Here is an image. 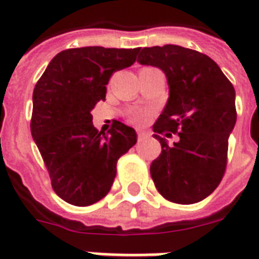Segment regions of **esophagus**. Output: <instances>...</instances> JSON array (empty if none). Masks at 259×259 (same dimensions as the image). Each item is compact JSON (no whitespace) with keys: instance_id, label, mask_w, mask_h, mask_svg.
I'll use <instances>...</instances> for the list:
<instances>
[{"instance_id":"esophagus-1","label":"esophagus","mask_w":259,"mask_h":259,"mask_svg":"<svg viewBox=\"0 0 259 259\" xmlns=\"http://www.w3.org/2000/svg\"><path fill=\"white\" fill-rule=\"evenodd\" d=\"M145 138H148V133H145V131H138V141H144Z\"/></svg>"}]
</instances>
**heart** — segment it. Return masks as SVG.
I'll use <instances>...</instances> for the list:
<instances>
[{"label": "heart", "mask_w": 259, "mask_h": 259, "mask_svg": "<svg viewBox=\"0 0 259 259\" xmlns=\"http://www.w3.org/2000/svg\"><path fill=\"white\" fill-rule=\"evenodd\" d=\"M144 118H145V114L144 113H135V114L133 115V117H131V120L134 121V122H142V121H144Z\"/></svg>", "instance_id": "heart-1"}]
</instances>
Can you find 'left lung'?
<instances>
[{
  "mask_svg": "<svg viewBox=\"0 0 259 259\" xmlns=\"http://www.w3.org/2000/svg\"><path fill=\"white\" fill-rule=\"evenodd\" d=\"M138 62L162 69L168 85L167 103L153 125L162 153L150 164L152 180L171 202H199L225 174L237 120L234 88L212 58L181 46L145 47ZM163 132H179L180 139L168 145Z\"/></svg>",
  "mask_w": 259,
  "mask_h": 259,
  "instance_id": "obj_1",
  "label": "left lung"
}]
</instances>
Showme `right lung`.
I'll return each mask as SVG.
<instances>
[{
  "label": "right lung",
  "instance_id": "add662e5",
  "mask_svg": "<svg viewBox=\"0 0 259 259\" xmlns=\"http://www.w3.org/2000/svg\"><path fill=\"white\" fill-rule=\"evenodd\" d=\"M139 49L80 47L58 53L33 91L30 130L58 197L76 206L110 191L117 160L137 144L133 126L114 121L109 133L93 126L91 111L106 99L115 71L133 65Z\"/></svg>",
  "mask_w": 259,
  "mask_h": 259
}]
</instances>
